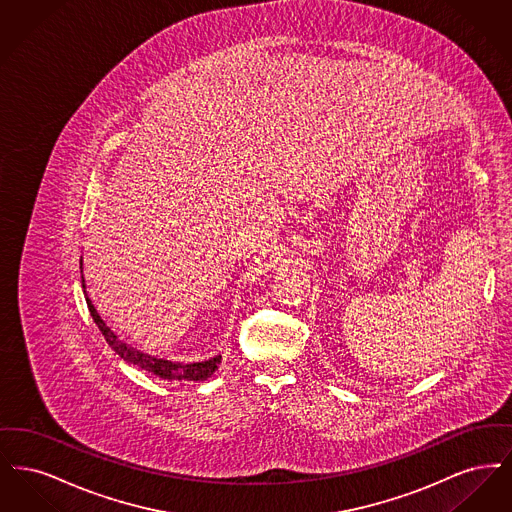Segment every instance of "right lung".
<instances>
[{"label":"right lung","mask_w":512,"mask_h":512,"mask_svg":"<svg viewBox=\"0 0 512 512\" xmlns=\"http://www.w3.org/2000/svg\"><path fill=\"white\" fill-rule=\"evenodd\" d=\"M80 267H82V263H80ZM82 282H84V280H82ZM82 288H84V293H86V286H84V284H82ZM86 303H88L90 315L94 318V322L98 324L103 338L109 343V347L121 357L122 361L130 363V365L140 366L142 370H147V372H151V374H155V376H159V378H163V380H171V382H174V380H180V382H201V380H207V378L219 368L220 359H222L220 355L219 357L209 359V361L182 365V363H171V361H165V359H157V357H151V355H146V353H140L138 349H134V347H130V345H126V343H122V341L111 332V328L99 317L98 311H96V307L92 305V301H90L88 295H86Z\"/></svg>","instance_id":"1"}]
</instances>
